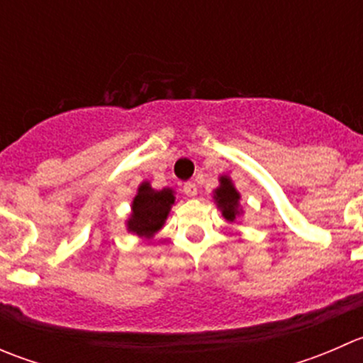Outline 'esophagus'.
Instances as JSON below:
<instances>
[{
  "instance_id": "34e87169",
  "label": "esophagus",
  "mask_w": 363,
  "mask_h": 363,
  "mask_svg": "<svg viewBox=\"0 0 363 363\" xmlns=\"http://www.w3.org/2000/svg\"><path fill=\"white\" fill-rule=\"evenodd\" d=\"M182 191L188 196H196V191H199V189H196L195 182H186V184L182 186Z\"/></svg>"
}]
</instances>
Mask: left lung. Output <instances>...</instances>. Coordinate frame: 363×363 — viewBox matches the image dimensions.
<instances>
[{
    "mask_svg": "<svg viewBox=\"0 0 363 363\" xmlns=\"http://www.w3.org/2000/svg\"><path fill=\"white\" fill-rule=\"evenodd\" d=\"M219 181H221V186L214 191L216 203H218V207L221 208L226 221H235L237 216L240 214V208H239L240 195L237 193V189L233 188L230 177H221Z\"/></svg>",
    "mask_w": 363,
    "mask_h": 363,
    "instance_id": "1",
    "label": "left lung"
}]
</instances>
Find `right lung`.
<instances>
[{
    "mask_svg": "<svg viewBox=\"0 0 363 363\" xmlns=\"http://www.w3.org/2000/svg\"><path fill=\"white\" fill-rule=\"evenodd\" d=\"M175 202L170 188L152 189L149 182H142L137 196L131 205V218L128 219V230L138 237L151 239L164 225L170 207Z\"/></svg>",
    "mask_w": 363,
    "mask_h": 363,
    "instance_id": "1",
    "label": "right lung"
}]
</instances>
